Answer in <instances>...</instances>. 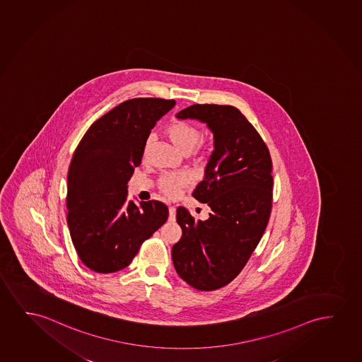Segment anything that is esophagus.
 <instances>
[{
    "mask_svg": "<svg viewBox=\"0 0 362 362\" xmlns=\"http://www.w3.org/2000/svg\"><path fill=\"white\" fill-rule=\"evenodd\" d=\"M175 218V206H169V220H174Z\"/></svg>",
    "mask_w": 362,
    "mask_h": 362,
    "instance_id": "obj_1",
    "label": "esophagus"
}]
</instances>
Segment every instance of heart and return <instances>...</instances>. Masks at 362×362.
Listing matches in <instances>:
<instances>
[{
	"label": "heart",
	"instance_id": "b5f03b06",
	"mask_svg": "<svg viewBox=\"0 0 362 362\" xmlns=\"http://www.w3.org/2000/svg\"><path fill=\"white\" fill-rule=\"evenodd\" d=\"M165 134L174 146L185 154L193 152L202 141V131L187 121H174L167 127ZM147 149L148 144L144 147V154L147 153ZM189 183L190 178L188 174L165 173L159 179L158 187L164 195L168 198H175Z\"/></svg>",
	"mask_w": 362,
	"mask_h": 362
}]
</instances>
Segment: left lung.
<instances>
[{"label":"left lung","instance_id":"8db88e82","mask_svg":"<svg viewBox=\"0 0 362 362\" xmlns=\"http://www.w3.org/2000/svg\"><path fill=\"white\" fill-rule=\"evenodd\" d=\"M177 117L199 119L214 134L205 177L193 192L211 213L197 221L179 206L183 235L172 248L179 277L209 292L238 277L262 238L272 209V159L262 137L233 106L195 104Z\"/></svg>","mask_w":362,"mask_h":362}]
</instances>
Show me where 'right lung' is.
Segmentation results:
<instances>
[{
	"label": "right lung",
	"instance_id": "obj_1",
	"mask_svg": "<svg viewBox=\"0 0 362 362\" xmlns=\"http://www.w3.org/2000/svg\"><path fill=\"white\" fill-rule=\"evenodd\" d=\"M174 100H127L90 126L68 172V226L81 262L91 271L127 267L141 245L168 218L157 200L127 203V183L144 156L151 129Z\"/></svg>",
	"mask_w": 362,
	"mask_h": 362
}]
</instances>
